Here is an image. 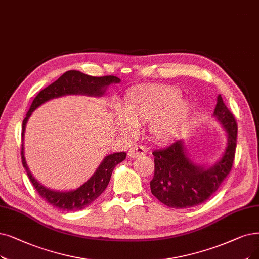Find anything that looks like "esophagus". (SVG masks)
<instances>
[{"label": "esophagus", "instance_id": "obj_1", "mask_svg": "<svg viewBox=\"0 0 259 259\" xmlns=\"http://www.w3.org/2000/svg\"><path fill=\"white\" fill-rule=\"evenodd\" d=\"M146 152H147L146 148L141 146V144H137V146H134L130 149L127 155L131 158H137V157H140V156H142V155L146 154Z\"/></svg>", "mask_w": 259, "mask_h": 259}]
</instances>
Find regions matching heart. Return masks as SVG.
<instances>
[{"label":"heart","mask_w":259,"mask_h":259,"mask_svg":"<svg viewBox=\"0 0 259 259\" xmlns=\"http://www.w3.org/2000/svg\"><path fill=\"white\" fill-rule=\"evenodd\" d=\"M180 90L170 87H143L127 92L121 103V115L117 117L119 130L133 136L138 125L149 123L154 141L168 143L179 136L188 122L191 106L180 100Z\"/></svg>","instance_id":"obj_1"}]
</instances>
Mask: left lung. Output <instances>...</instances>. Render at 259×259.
I'll list each match as a JSON object with an SVG mask.
<instances>
[{"label":"left lung","instance_id":"left-lung-1","mask_svg":"<svg viewBox=\"0 0 259 259\" xmlns=\"http://www.w3.org/2000/svg\"><path fill=\"white\" fill-rule=\"evenodd\" d=\"M213 116L227 134L223 156L213 165L205 168L194 163L182 140L155 150L154 178L151 192L164 205L172 208H188L207 201L230 174L237 144V123L219 95Z\"/></svg>","mask_w":259,"mask_h":259}]
</instances>
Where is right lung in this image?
Listing matches in <instances>:
<instances>
[{"mask_svg": "<svg viewBox=\"0 0 259 259\" xmlns=\"http://www.w3.org/2000/svg\"><path fill=\"white\" fill-rule=\"evenodd\" d=\"M120 81L121 79L119 77L113 75L98 77L84 74L76 70L67 71L66 73L61 75L57 80L52 82L50 86L46 87L44 90H41L34 99L29 110L26 113V117L24 118L22 123V139L24 137L25 126L28 118L37 107H39L41 104H44L47 101L67 95H84L90 97H101L104 95V92L106 91L109 85L118 84ZM125 152L107 155L99 165V168L97 169L95 174L92 175L86 183L82 184L80 187H78L75 190L70 191H56L45 187L42 184H40L33 177V174L30 173L25 161L23 144L21 148L22 164L27 173L29 181L32 182L39 195L45 201L50 203L52 206L66 211L84 209L95 200H97L98 196H100L102 192L106 189L113 169H115L118 163L125 159Z\"/></svg>", "mask_w": 259, "mask_h": 259, "instance_id": "1", "label": "right lung"}]
</instances>
